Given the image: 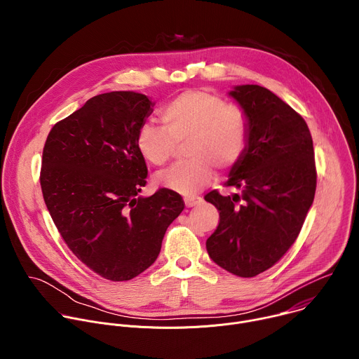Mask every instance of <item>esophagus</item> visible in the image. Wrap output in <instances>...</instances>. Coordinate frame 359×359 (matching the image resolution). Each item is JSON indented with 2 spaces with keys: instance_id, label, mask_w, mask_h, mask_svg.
Listing matches in <instances>:
<instances>
[{
  "instance_id": "esophagus-1",
  "label": "esophagus",
  "mask_w": 359,
  "mask_h": 359,
  "mask_svg": "<svg viewBox=\"0 0 359 359\" xmlns=\"http://www.w3.org/2000/svg\"><path fill=\"white\" fill-rule=\"evenodd\" d=\"M201 201L200 197H196V196H190V197H184V204L186 208H194L197 206V204Z\"/></svg>"
}]
</instances>
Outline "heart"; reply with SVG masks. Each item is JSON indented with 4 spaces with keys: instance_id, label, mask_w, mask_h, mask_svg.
<instances>
[{
    "instance_id": "1",
    "label": "heart",
    "mask_w": 359,
    "mask_h": 359,
    "mask_svg": "<svg viewBox=\"0 0 359 359\" xmlns=\"http://www.w3.org/2000/svg\"><path fill=\"white\" fill-rule=\"evenodd\" d=\"M165 128L144 123L135 139L143 161L166 165L186 144L184 163L175 165L156 177L161 187L193 196L212 183L217 170L229 173L243 158L248 142L245 115L226 99L206 89H189L175 96L161 112Z\"/></svg>"
}]
</instances>
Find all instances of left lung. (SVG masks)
<instances>
[{
	"mask_svg": "<svg viewBox=\"0 0 359 359\" xmlns=\"http://www.w3.org/2000/svg\"><path fill=\"white\" fill-rule=\"evenodd\" d=\"M229 95L245 115L248 142L226 182L238 191L204 196L220 212L206 248L229 273L255 277L294 244L314 201L313 137L302 116L267 88L238 85Z\"/></svg>",
	"mask_w": 359,
	"mask_h": 359,
	"instance_id": "8db88e82",
	"label": "left lung"
}]
</instances>
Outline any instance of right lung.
<instances>
[{
    "instance_id": "add662e5",
    "label": "right lung",
    "mask_w": 359,
    "mask_h": 359,
    "mask_svg": "<svg viewBox=\"0 0 359 359\" xmlns=\"http://www.w3.org/2000/svg\"><path fill=\"white\" fill-rule=\"evenodd\" d=\"M153 102L142 93H100L50 129L41 166L48 212L76 257L97 276L128 281L156 262L183 198L159 189L139 196L147 168L135 144Z\"/></svg>"
}]
</instances>
